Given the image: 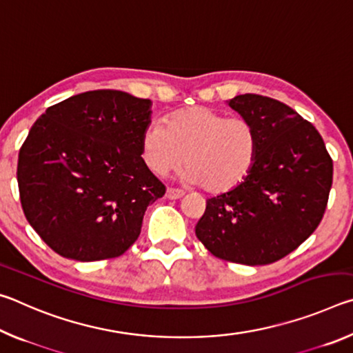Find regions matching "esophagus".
Returning <instances> with one entry per match:
<instances>
[{"label":"esophagus","mask_w":353,"mask_h":353,"mask_svg":"<svg viewBox=\"0 0 353 353\" xmlns=\"http://www.w3.org/2000/svg\"><path fill=\"white\" fill-rule=\"evenodd\" d=\"M183 196V191L179 188H168L166 190V198L168 199H179Z\"/></svg>","instance_id":"1"}]
</instances>
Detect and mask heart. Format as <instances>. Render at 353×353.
Segmentation results:
<instances>
[{
    "mask_svg": "<svg viewBox=\"0 0 353 353\" xmlns=\"http://www.w3.org/2000/svg\"><path fill=\"white\" fill-rule=\"evenodd\" d=\"M259 134L246 118H227L208 107L172 112L166 128L148 124L141 157L155 176H168L183 162V181L208 193H225L246 181L256 162Z\"/></svg>",
    "mask_w": 353,
    "mask_h": 353,
    "instance_id": "b5f03b06",
    "label": "heart"
}]
</instances>
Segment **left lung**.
<instances>
[{
    "label": "left lung",
    "instance_id": "left-lung-1",
    "mask_svg": "<svg viewBox=\"0 0 353 353\" xmlns=\"http://www.w3.org/2000/svg\"><path fill=\"white\" fill-rule=\"evenodd\" d=\"M229 105L259 134L250 174L207 201L196 236L221 260L270 265L297 249L324 216L333 160L312 123L277 99L246 93Z\"/></svg>",
    "mask_w": 353,
    "mask_h": 353
}]
</instances>
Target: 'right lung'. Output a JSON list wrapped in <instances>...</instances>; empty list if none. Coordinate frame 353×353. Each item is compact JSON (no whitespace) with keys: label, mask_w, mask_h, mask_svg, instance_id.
Wrapping results in <instances>:
<instances>
[{"label":"right lung","mask_w":353,"mask_h":353,"mask_svg":"<svg viewBox=\"0 0 353 353\" xmlns=\"http://www.w3.org/2000/svg\"><path fill=\"white\" fill-rule=\"evenodd\" d=\"M151 101L92 90L48 107L20 148L17 181L28 223L56 254L115 259L140 235L165 185L141 159Z\"/></svg>","instance_id":"obj_1"}]
</instances>
